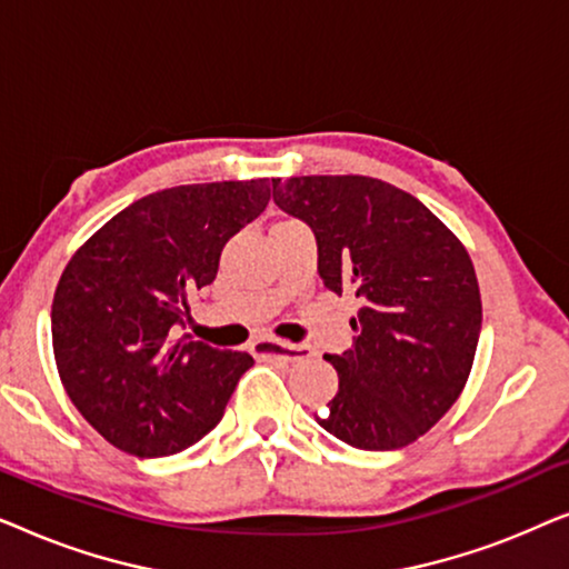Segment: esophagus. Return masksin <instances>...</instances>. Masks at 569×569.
<instances>
[{
  "instance_id": "1",
  "label": "esophagus",
  "mask_w": 569,
  "mask_h": 569,
  "mask_svg": "<svg viewBox=\"0 0 569 569\" xmlns=\"http://www.w3.org/2000/svg\"><path fill=\"white\" fill-rule=\"evenodd\" d=\"M251 352L261 360H284V362H302L308 360L310 352L300 345H284V341L274 339H256L251 345Z\"/></svg>"
}]
</instances>
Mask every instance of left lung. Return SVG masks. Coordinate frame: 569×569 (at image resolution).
Returning a JSON list of instances; mask_svg holds the SVG:
<instances>
[{
  "mask_svg": "<svg viewBox=\"0 0 569 569\" xmlns=\"http://www.w3.org/2000/svg\"><path fill=\"white\" fill-rule=\"evenodd\" d=\"M274 183V204L313 230L318 274L355 292V345L323 355L339 391L318 425L360 450H396L425 435L461 396L477 355L481 298L453 232L411 193L368 176Z\"/></svg>",
  "mask_w": 569,
  "mask_h": 569,
  "instance_id": "1",
  "label": "left lung"
}]
</instances>
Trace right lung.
I'll use <instances>...</instances> for the list:
<instances>
[{
  "instance_id": "right-lung-1",
  "label": "right lung",
  "mask_w": 569,
  "mask_h": 569,
  "mask_svg": "<svg viewBox=\"0 0 569 569\" xmlns=\"http://www.w3.org/2000/svg\"><path fill=\"white\" fill-rule=\"evenodd\" d=\"M267 178L176 186L108 220L67 263L53 357L77 411L123 453L162 458L222 419L248 352L178 339L220 253L269 204Z\"/></svg>"
}]
</instances>
